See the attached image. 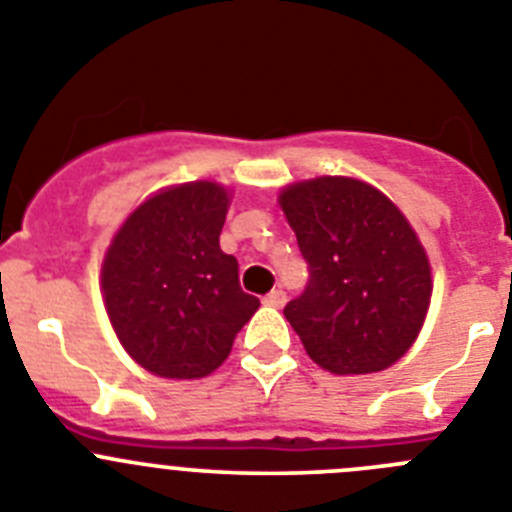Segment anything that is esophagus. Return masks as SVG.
Returning <instances> with one entry per match:
<instances>
[{"mask_svg":"<svg viewBox=\"0 0 512 512\" xmlns=\"http://www.w3.org/2000/svg\"><path fill=\"white\" fill-rule=\"evenodd\" d=\"M264 302L271 307H282L284 302H287V292H284V289H271L269 295L264 297Z\"/></svg>","mask_w":512,"mask_h":512,"instance_id":"esophagus-1","label":"esophagus"}]
</instances>
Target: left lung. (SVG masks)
Wrapping results in <instances>:
<instances>
[{"label":"left lung","mask_w":512,"mask_h":512,"mask_svg":"<svg viewBox=\"0 0 512 512\" xmlns=\"http://www.w3.org/2000/svg\"><path fill=\"white\" fill-rule=\"evenodd\" d=\"M310 279L284 318L315 364L372 374L418 338L431 266L418 235L379 189L346 176L292 184L279 197Z\"/></svg>","instance_id":"8db88e82"}]
</instances>
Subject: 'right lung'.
<instances>
[{"mask_svg": "<svg viewBox=\"0 0 512 512\" xmlns=\"http://www.w3.org/2000/svg\"><path fill=\"white\" fill-rule=\"evenodd\" d=\"M228 192L215 182L171 187L117 230L102 264L104 307L143 369L197 379L228 359L235 333L259 310L220 248Z\"/></svg>", "mask_w": 512, "mask_h": 512, "instance_id": "obj_1", "label": "right lung"}]
</instances>
